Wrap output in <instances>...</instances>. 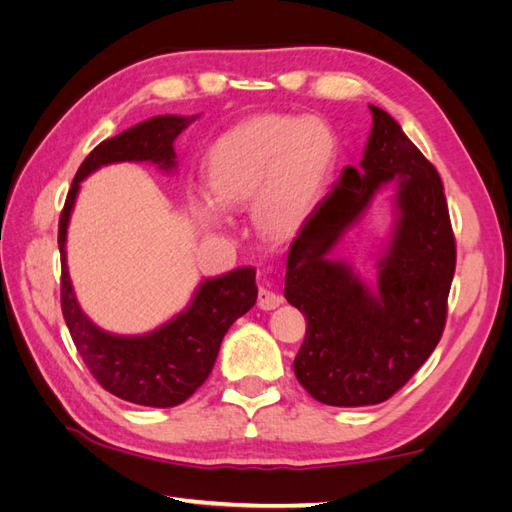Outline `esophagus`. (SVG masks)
I'll use <instances>...</instances> for the list:
<instances>
[{
  "mask_svg": "<svg viewBox=\"0 0 512 512\" xmlns=\"http://www.w3.org/2000/svg\"><path fill=\"white\" fill-rule=\"evenodd\" d=\"M281 295L279 292H275V290H270V288H259V295H257V306L262 308V310H275V308H279L281 306Z\"/></svg>",
  "mask_w": 512,
  "mask_h": 512,
  "instance_id": "34e87169",
  "label": "esophagus"
}]
</instances>
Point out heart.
Masks as SVG:
<instances>
[{"label": "heart", "mask_w": 512, "mask_h": 512, "mask_svg": "<svg viewBox=\"0 0 512 512\" xmlns=\"http://www.w3.org/2000/svg\"><path fill=\"white\" fill-rule=\"evenodd\" d=\"M336 136L319 118L262 114L228 129L206 156L214 198L191 193L189 209L204 226L220 228L225 209L255 198V220L268 235L295 228L319 200L336 162Z\"/></svg>", "instance_id": "heart-1"}]
</instances>
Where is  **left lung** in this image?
<instances>
[{
	"label": "left lung",
	"instance_id": "1",
	"mask_svg": "<svg viewBox=\"0 0 512 512\" xmlns=\"http://www.w3.org/2000/svg\"><path fill=\"white\" fill-rule=\"evenodd\" d=\"M369 112L374 125L361 169L347 167L314 206L286 264L284 295L308 321L295 376L332 407L378 405L418 372L444 332L455 273V237L436 167L385 110L369 105ZM389 181L399 189V220L372 291L329 253Z\"/></svg>",
	"mask_w": 512,
	"mask_h": 512
}]
</instances>
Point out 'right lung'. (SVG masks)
<instances>
[{"instance_id":"add662e5","label":"right lung","mask_w":512,"mask_h":512,"mask_svg":"<svg viewBox=\"0 0 512 512\" xmlns=\"http://www.w3.org/2000/svg\"><path fill=\"white\" fill-rule=\"evenodd\" d=\"M191 121L195 116H154L96 145L76 171L59 217L61 310L76 352L103 389L145 407H176L209 378L224 334L255 306V268L202 281L191 306L154 332L118 336L96 328L76 301L65 264V235L83 178L112 162H154L165 171L173 169V140Z\"/></svg>"}]
</instances>
